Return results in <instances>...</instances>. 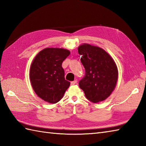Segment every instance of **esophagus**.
Returning a JSON list of instances; mask_svg holds the SVG:
<instances>
[{
  "mask_svg": "<svg viewBox=\"0 0 146 146\" xmlns=\"http://www.w3.org/2000/svg\"><path fill=\"white\" fill-rule=\"evenodd\" d=\"M76 83H77V80H74V81L71 82V85H75Z\"/></svg>",
  "mask_w": 146,
  "mask_h": 146,
  "instance_id": "esophagus-1",
  "label": "esophagus"
}]
</instances>
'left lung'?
Wrapping results in <instances>:
<instances>
[{
    "instance_id": "obj_1",
    "label": "left lung",
    "mask_w": 146,
    "mask_h": 146,
    "mask_svg": "<svg viewBox=\"0 0 146 146\" xmlns=\"http://www.w3.org/2000/svg\"><path fill=\"white\" fill-rule=\"evenodd\" d=\"M78 51L85 69V76L79 82L80 88L92 102L105 100L117 85L119 73L115 63L108 52L98 46L83 43Z\"/></svg>"
}]
</instances>
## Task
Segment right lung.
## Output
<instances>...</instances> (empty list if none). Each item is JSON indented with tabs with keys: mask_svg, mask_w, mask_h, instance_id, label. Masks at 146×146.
<instances>
[{
	"mask_svg": "<svg viewBox=\"0 0 146 146\" xmlns=\"http://www.w3.org/2000/svg\"><path fill=\"white\" fill-rule=\"evenodd\" d=\"M70 54L66 49L46 48L34 58L30 67V81L36 94L44 101L57 103L69 88L70 82L64 79L61 65Z\"/></svg>",
	"mask_w": 146,
	"mask_h": 146,
	"instance_id": "right-lung-1",
	"label": "right lung"
}]
</instances>
